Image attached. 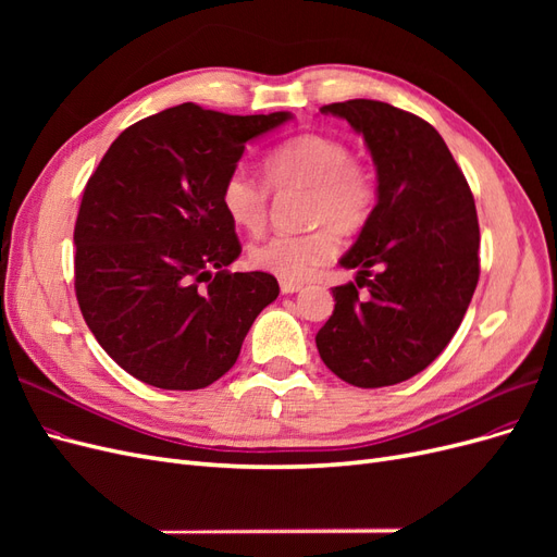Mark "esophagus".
<instances>
[{
    "label": "esophagus",
    "mask_w": 557,
    "mask_h": 557,
    "mask_svg": "<svg viewBox=\"0 0 557 557\" xmlns=\"http://www.w3.org/2000/svg\"><path fill=\"white\" fill-rule=\"evenodd\" d=\"M278 285H281V293H283V295H293V293L301 290V283H297V281H285V278H281Z\"/></svg>",
    "instance_id": "obj_1"
}]
</instances>
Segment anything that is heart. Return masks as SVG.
<instances>
[{
  "label": "heart",
  "mask_w": 557,
  "mask_h": 557,
  "mask_svg": "<svg viewBox=\"0 0 557 557\" xmlns=\"http://www.w3.org/2000/svg\"><path fill=\"white\" fill-rule=\"evenodd\" d=\"M264 172L274 190H307L305 221L315 227L252 244L248 262L260 272L285 281L311 278L334 258L339 248L336 234H358L372 218L376 205L374 172L352 158L342 139L299 134L264 158ZM221 207L234 227L258 234L267 225V185L239 166L223 181Z\"/></svg>",
  "instance_id": "1"
}]
</instances>
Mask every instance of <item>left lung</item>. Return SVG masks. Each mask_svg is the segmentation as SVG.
<instances>
[{"label": "left lung", "mask_w": 557, "mask_h": 557, "mask_svg": "<svg viewBox=\"0 0 557 557\" xmlns=\"http://www.w3.org/2000/svg\"><path fill=\"white\" fill-rule=\"evenodd\" d=\"M320 113L362 134L379 185L372 218L339 260L358 269L356 283L332 288L336 305L315 346L350 385H395L448 346L476 290L474 197L442 134L423 117L374 99Z\"/></svg>", "instance_id": "left-lung-1"}]
</instances>
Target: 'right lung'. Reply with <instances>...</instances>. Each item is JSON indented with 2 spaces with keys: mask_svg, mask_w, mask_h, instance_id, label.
<instances>
[{
  "mask_svg": "<svg viewBox=\"0 0 557 557\" xmlns=\"http://www.w3.org/2000/svg\"><path fill=\"white\" fill-rule=\"evenodd\" d=\"M290 117L185 102L129 125L90 176L74 227L76 299L134 379L162 391L211 385L278 297L272 274L227 269L242 244L221 188L246 144Z\"/></svg>",
  "mask_w": 557,
  "mask_h": 557,
  "instance_id": "1",
  "label": "right lung"
}]
</instances>
